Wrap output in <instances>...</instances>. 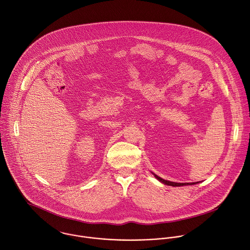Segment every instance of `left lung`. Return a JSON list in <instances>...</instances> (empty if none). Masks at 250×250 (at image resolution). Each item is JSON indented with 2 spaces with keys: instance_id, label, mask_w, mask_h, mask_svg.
<instances>
[{
  "instance_id": "8db88e82",
  "label": "left lung",
  "mask_w": 250,
  "mask_h": 250,
  "mask_svg": "<svg viewBox=\"0 0 250 250\" xmlns=\"http://www.w3.org/2000/svg\"><path fill=\"white\" fill-rule=\"evenodd\" d=\"M155 175V177L159 180V181H161L162 183H164V184H166V185H168V186H173V187H180V186H184V185H194V184H197V183H199V182H193V183H176V182H171V181H167V180H165V179H163V178H161L160 176H158V175H156V174H154Z\"/></svg>"
}]
</instances>
